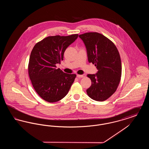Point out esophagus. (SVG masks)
<instances>
[{
  "instance_id": "34e87169",
  "label": "esophagus",
  "mask_w": 149,
  "mask_h": 149,
  "mask_svg": "<svg viewBox=\"0 0 149 149\" xmlns=\"http://www.w3.org/2000/svg\"><path fill=\"white\" fill-rule=\"evenodd\" d=\"M85 77V75H77V77L79 78H84Z\"/></svg>"
}]
</instances>
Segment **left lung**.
Here are the masks:
<instances>
[{
	"instance_id": "8db88e82",
	"label": "left lung",
	"mask_w": 149,
	"mask_h": 149,
	"mask_svg": "<svg viewBox=\"0 0 149 149\" xmlns=\"http://www.w3.org/2000/svg\"><path fill=\"white\" fill-rule=\"evenodd\" d=\"M79 37L86 46L88 61L98 69L96 74H88L92 85L86 90L92 99L102 102L115 92L120 83V55L114 43L98 32H87Z\"/></svg>"
}]
</instances>
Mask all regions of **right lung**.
Listing matches in <instances>:
<instances>
[{"label":"right lung","instance_id":"obj_1","mask_svg":"<svg viewBox=\"0 0 149 149\" xmlns=\"http://www.w3.org/2000/svg\"><path fill=\"white\" fill-rule=\"evenodd\" d=\"M78 34L49 36L37 43L31 51L28 71L32 84L45 101L60 100L68 93L76 74L56 69L63 60L65 51L78 38Z\"/></svg>","mask_w":149,"mask_h":149}]
</instances>
